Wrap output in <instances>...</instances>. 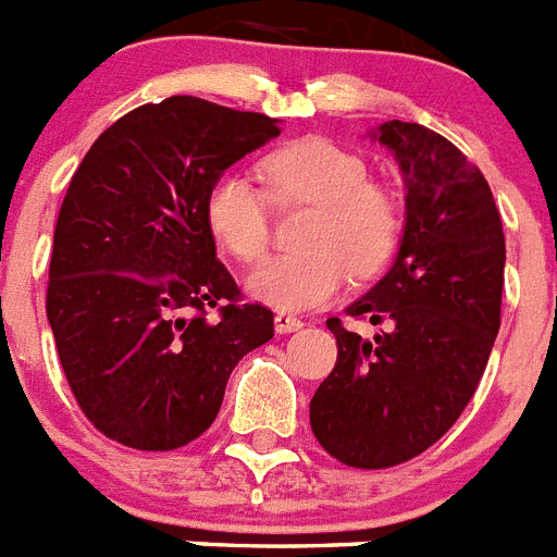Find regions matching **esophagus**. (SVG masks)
<instances>
[{
    "instance_id": "34e87169",
    "label": "esophagus",
    "mask_w": 557,
    "mask_h": 557,
    "mask_svg": "<svg viewBox=\"0 0 557 557\" xmlns=\"http://www.w3.org/2000/svg\"><path fill=\"white\" fill-rule=\"evenodd\" d=\"M273 323H275V332H278V334L298 332V329L304 326V321H298V318H295V314H287V312H275Z\"/></svg>"
}]
</instances>
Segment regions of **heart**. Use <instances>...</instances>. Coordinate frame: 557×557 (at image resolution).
<instances>
[{
  "label": "heart",
  "instance_id": "b5f03b06",
  "mask_svg": "<svg viewBox=\"0 0 557 557\" xmlns=\"http://www.w3.org/2000/svg\"><path fill=\"white\" fill-rule=\"evenodd\" d=\"M275 203H312L301 234L307 250L270 256L245 278L250 298L282 312L329 304L348 275L379 273L401 236V209L391 191L371 184L359 152L321 136L295 139L264 161ZM206 225L231 256L253 262L268 248L270 198L248 175L220 172L206 191Z\"/></svg>",
  "mask_w": 557,
  "mask_h": 557
}]
</instances>
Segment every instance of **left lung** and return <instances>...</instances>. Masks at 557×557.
<instances>
[{
  "mask_svg": "<svg viewBox=\"0 0 557 557\" xmlns=\"http://www.w3.org/2000/svg\"><path fill=\"white\" fill-rule=\"evenodd\" d=\"M405 181L396 259L346 314L373 339L326 326L337 366L309 401L323 449L354 469H387L430 449L474 396L499 332L505 234L488 181L449 139L416 122L368 133Z\"/></svg>",
  "mask_w": 557,
  "mask_h": 557,
  "instance_id": "8db88e82",
  "label": "left lung"
}]
</instances>
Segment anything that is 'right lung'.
I'll return each instance as SVG.
<instances>
[{
	"instance_id": "obj_1",
	"label": "right lung",
	"mask_w": 557,
	"mask_h": 557,
	"mask_svg": "<svg viewBox=\"0 0 557 557\" xmlns=\"http://www.w3.org/2000/svg\"><path fill=\"white\" fill-rule=\"evenodd\" d=\"M278 133L264 113L166 97L113 122L77 166L47 321L77 405L111 441L170 451L203 435L236 362L273 337L270 309L236 304L203 206L220 172Z\"/></svg>"
}]
</instances>
